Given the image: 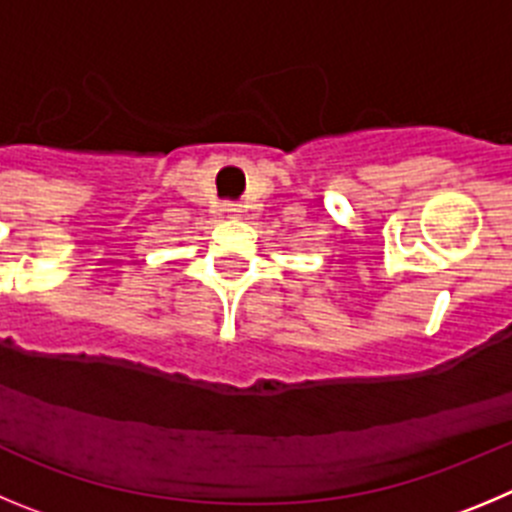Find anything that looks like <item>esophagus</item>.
<instances>
[{
	"instance_id": "34e87169",
	"label": "esophagus",
	"mask_w": 512,
	"mask_h": 512,
	"mask_svg": "<svg viewBox=\"0 0 512 512\" xmlns=\"http://www.w3.org/2000/svg\"><path fill=\"white\" fill-rule=\"evenodd\" d=\"M228 212H241V205H228Z\"/></svg>"
}]
</instances>
